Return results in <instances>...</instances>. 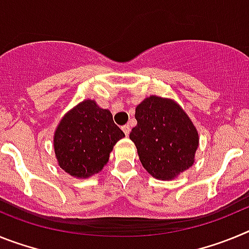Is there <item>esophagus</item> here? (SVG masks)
<instances>
[{"label":"esophagus","mask_w":249,"mask_h":249,"mask_svg":"<svg viewBox=\"0 0 249 249\" xmlns=\"http://www.w3.org/2000/svg\"><path fill=\"white\" fill-rule=\"evenodd\" d=\"M122 131L124 132V135L128 136L129 132H131V127H129V124H124V126L122 127Z\"/></svg>","instance_id":"1"}]
</instances>
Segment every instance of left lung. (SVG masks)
Segmentation results:
<instances>
[{"mask_svg":"<svg viewBox=\"0 0 249 249\" xmlns=\"http://www.w3.org/2000/svg\"><path fill=\"white\" fill-rule=\"evenodd\" d=\"M135 117L129 138L152 177L171 181L193 166L198 132L175 100L152 94L136 107Z\"/></svg>","mask_w":249,"mask_h":249,"instance_id":"obj_1","label":"left lung"}]
</instances>
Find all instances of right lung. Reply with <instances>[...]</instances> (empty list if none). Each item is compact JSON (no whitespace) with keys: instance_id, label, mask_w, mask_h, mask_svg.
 <instances>
[{"instance_id":"right-lung-1","label":"right lung","mask_w":249,"mask_h":249,"mask_svg":"<svg viewBox=\"0 0 249 249\" xmlns=\"http://www.w3.org/2000/svg\"><path fill=\"white\" fill-rule=\"evenodd\" d=\"M124 133L108 109L94 100H85L59 121L53 135L57 163L72 177L89 178L101 172L113 146Z\"/></svg>"}]
</instances>
